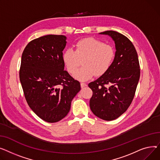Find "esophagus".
I'll return each mask as SVG.
<instances>
[{"instance_id": "34e87169", "label": "esophagus", "mask_w": 160, "mask_h": 160, "mask_svg": "<svg viewBox=\"0 0 160 160\" xmlns=\"http://www.w3.org/2000/svg\"><path fill=\"white\" fill-rule=\"evenodd\" d=\"M87 84H86V83H84V82H81V88H84V87H87Z\"/></svg>"}]
</instances>
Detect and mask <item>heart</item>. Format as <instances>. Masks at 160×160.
<instances>
[{
  "instance_id": "1",
  "label": "heart",
  "mask_w": 160,
  "mask_h": 160,
  "mask_svg": "<svg viewBox=\"0 0 160 160\" xmlns=\"http://www.w3.org/2000/svg\"><path fill=\"white\" fill-rule=\"evenodd\" d=\"M115 50L110 44L94 38L79 41L73 50L67 49L62 54V61L70 73H73L82 61L83 67L73 74L79 81H86L94 75L101 76L107 72L114 62Z\"/></svg>"
}]
</instances>
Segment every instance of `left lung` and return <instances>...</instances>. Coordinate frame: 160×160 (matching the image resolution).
<instances>
[{"mask_svg": "<svg viewBox=\"0 0 160 160\" xmlns=\"http://www.w3.org/2000/svg\"><path fill=\"white\" fill-rule=\"evenodd\" d=\"M114 40L116 55L107 73L88 84L93 95L90 107L97 117L114 120L128 109L132 102L140 77L139 63L136 48L127 37L115 31H105Z\"/></svg>", "mask_w": 160, "mask_h": 160, "instance_id": "left-lung-1", "label": "left lung"}]
</instances>
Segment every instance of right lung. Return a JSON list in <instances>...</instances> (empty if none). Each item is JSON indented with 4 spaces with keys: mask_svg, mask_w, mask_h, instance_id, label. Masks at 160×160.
I'll use <instances>...</instances> for the list:
<instances>
[{
    "mask_svg": "<svg viewBox=\"0 0 160 160\" xmlns=\"http://www.w3.org/2000/svg\"><path fill=\"white\" fill-rule=\"evenodd\" d=\"M67 37L48 35L27 44L22 54L19 78L26 100L34 113L48 123L68 114L80 82L64 69L62 51Z\"/></svg>",
    "mask_w": 160,
    "mask_h": 160,
    "instance_id": "obj_1",
    "label": "right lung"
}]
</instances>
